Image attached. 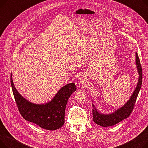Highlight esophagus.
Masks as SVG:
<instances>
[{
	"instance_id": "34e87169",
	"label": "esophagus",
	"mask_w": 148,
	"mask_h": 148,
	"mask_svg": "<svg viewBox=\"0 0 148 148\" xmlns=\"http://www.w3.org/2000/svg\"><path fill=\"white\" fill-rule=\"evenodd\" d=\"M86 77H85L84 75H82L81 77H80V84H84L85 83H86Z\"/></svg>"
}]
</instances>
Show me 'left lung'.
<instances>
[{"instance_id": "left-lung-1", "label": "left lung", "mask_w": 148, "mask_h": 148, "mask_svg": "<svg viewBox=\"0 0 148 148\" xmlns=\"http://www.w3.org/2000/svg\"><path fill=\"white\" fill-rule=\"evenodd\" d=\"M136 58L137 68L139 74L138 82L136 89L133 93V94H132L130 99L126 103V104L112 114H103L99 113L97 111V108L95 107L94 105L92 104L93 121L98 125L104 127L116 125V123L127 118L131 114L132 112H133L142 83V69L140 61L137 53H136Z\"/></svg>"}]
</instances>
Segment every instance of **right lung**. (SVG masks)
I'll return each mask as SVG.
<instances>
[{"instance_id": "add662e5", "label": "right lung", "mask_w": 148, "mask_h": 148, "mask_svg": "<svg viewBox=\"0 0 148 148\" xmlns=\"http://www.w3.org/2000/svg\"><path fill=\"white\" fill-rule=\"evenodd\" d=\"M11 84L18 111L25 120L47 130H56L63 126L68 100L77 89L74 83L62 88L50 102L45 104H35L23 98L15 88L11 74Z\"/></svg>"}]
</instances>
